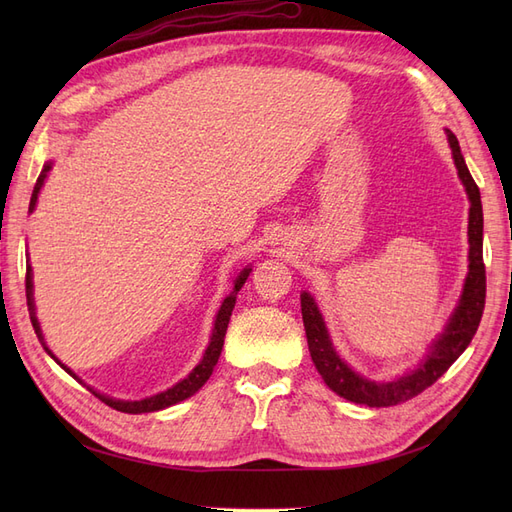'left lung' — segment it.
Returning <instances> with one entry per match:
<instances>
[{
    "label": "left lung",
    "instance_id": "obj_1",
    "mask_svg": "<svg viewBox=\"0 0 512 512\" xmlns=\"http://www.w3.org/2000/svg\"><path fill=\"white\" fill-rule=\"evenodd\" d=\"M448 145L453 151V160L457 166V175L463 183V188L470 198V224H468V277L463 284V292L459 297V303L455 307L453 316L448 318V324L444 327V333L431 344L425 359L416 365V369L408 371V374L399 376L391 382H374L352 371L339 354L335 352L327 327L320 309L309 292H301V314L305 324L307 346L312 361L318 369L322 380L327 382L331 391H335L339 397H344L354 404H363L369 408H386L397 406L404 401L423 393L427 386H431L444 371L451 367L461 352L466 350L472 342V337L478 329L480 318H483L485 309V294H487V280H485V262H483V205H480V192L478 185L474 183L470 170L466 166V160L461 156L457 136L446 130Z\"/></svg>",
    "mask_w": 512,
    "mask_h": 512
}]
</instances>
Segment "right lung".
Here are the masks:
<instances>
[{"label": "right lung", "mask_w": 512, "mask_h": 512, "mask_svg": "<svg viewBox=\"0 0 512 512\" xmlns=\"http://www.w3.org/2000/svg\"><path fill=\"white\" fill-rule=\"evenodd\" d=\"M49 170H51V162H46L44 168H42L40 177H38V181H36V185H34L32 203H29V213H32V211L36 209L38 194H40V190H42L46 175H49ZM250 271H252L250 267H245V269L239 273V277L235 280V288H232V292L228 294V297L224 299V303L220 305V312H218V316H215V324H213L211 342H209V346H207V350H205V354H203V359H200V363L190 371L188 378H183L181 382H177L175 386H170V389H166V391H162V393H158V395L138 399V401L113 399V397L102 395V393H98V391H94V389H89V391L94 393L100 401H104L106 406H111V408H115V410H119V412H126V414H143V412L164 410V408H168V406L179 404V401H183V399L192 397V395L200 389V386H203V384L209 380V376L213 374V367L218 365V359H220L222 348H224V337H226V329H228V320H230V314H232V307H235V301H237V292H239L241 286L245 284V280H247V275H250ZM25 292H27V307H29V318H32V324H34V331H36L38 339L42 342L44 350L53 356V352H51L49 348H46V344H44V337H42V331H40V322H38V318H36L34 282H32V267H29V265H27V273H25ZM53 359H55V356H53ZM55 361H57V359H55ZM57 363H59V361H57ZM59 365H61V363H59ZM61 367H64L70 376H74L72 369H68L66 365H61ZM74 378H76V376H74ZM76 380H79V378H76ZM79 382H81V380H79Z\"/></svg>", "instance_id": "obj_1"}]
</instances>
